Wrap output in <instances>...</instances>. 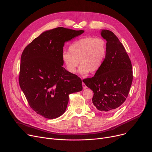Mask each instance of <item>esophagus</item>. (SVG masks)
<instances>
[{"label": "esophagus", "instance_id": "34e87169", "mask_svg": "<svg viewBox=\"0 0 152 152\" xmlns=\"http://www.w3.org/2000/svg\"><path fill=\"white\" fill-rule=\"evenodd\" d=\"M83 89H86V88H87L86 85L84 83H83Z\"/></svg>", "mask_w": 152, "mask_h": 152}]
</instances>
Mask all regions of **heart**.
<instances>
[{
	"instance_id": "obj_1",
	"label": "heart",
	"mask_w": 152,
	"mask_h": 152,
	"mask_svg": "<svg viewBox=\"0 0 152 152\" xmlns=\"http://www.w3.org/2000/svg\"><path fill=\"white\" fill-rule=\"evenodd\" d=\"M107 52V42L101 37L88 36L81 37L72 42L68 52L61 53V60L69 73H75L79 62V73L86 75L90 72L98 71L104 62Z\"/></svg>"
}]
</instances>
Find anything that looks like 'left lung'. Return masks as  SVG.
<instances>
[{"label":"left lung","instance_id":"1","mask_svg":"<svg viewBox=\"0 0 152 152\" xmlns=\"http://www.w3.org/2000/svg\"><path fill=\"white\" fill-rule=\"evenodd\" d=\"M107 41V52L104 62L94 77L84 83L94 92L92 103L101 113H113L128 96L132 82L131 61L124 46L111 31L102 29Z\"/></svg>","mask_w":152,"mask_h":152}]
</instances>
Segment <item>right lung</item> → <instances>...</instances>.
<instances>
[{"label":"right lung","mask_w":152,"mask_h":152,"mask_svg":"<svg viewBox=\"0 0 152 152\" xmlns=\"http://www.w3.org/2000/svg\"><path fill=\"white\" fill-rule=\"evenodd\" d=\"M84 32L59 27L45 31L24 49L19 83L31 108L54 119L66 109L70 94L83 90L82 81L63 67L65 43Z\"/></svg>","instance_id":"1"}]
</instances>
